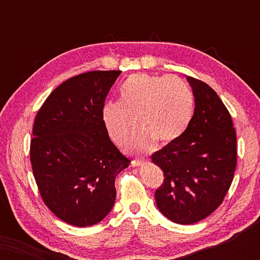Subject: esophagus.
Segmentation results:
<instances>
[{
    "label": "esophagus",
    "instance_id": "esophagus-1",
    "mask_svg": "<svg viewBox=\"0 0 260 260\" xmlns=\"http://www.w3.org/2000/svg\"><path fill=\"white\" fill-rule=\"evenodd\" d=\"M144 162L145 161L143 158H142V159H134V161L131 162V166H133V167H140V166L143 165Z\"/></svg>",
    "mask_w": 260,
    "mask_h": 260
}]
</instances>
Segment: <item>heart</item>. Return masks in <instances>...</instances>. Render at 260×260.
<instances>
[{"label": "heart", "instance_id": "b5f03b06", "mask_svg": "<svg viewBox=\"0 0 260 260\" xmlns=\"http://www.w3.org/2000/svg\"><path fill=\"white\" fill-rule=\"evenodd\" d=\"M193 111V94L180 77L137 73L120 85L118 103L105 104L102 118L118 147L129 143L137 120L142 130L131 149L145 152L157 141L169 143L179 138L189 125Z\"/></svg>", "mask_w": 260, "mask_h": 260}]
</instances>
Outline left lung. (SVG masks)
Segmentation results:
<instances>
[{
	"label": "left lung",
	"mask_w": 260,
	"mask_h": 260,
	"mask_svg": "<svg viewBox=\"0 0 260 260\" xmlns=\"http://www.w3.org/2000/svg\"><path fill=\"white\" fill-rule=\"evenodd\" d=\"M195 109L179 138L151 155L165 173L156 190L159 212L169 220L190 225L221 205L237 166V136L226 106L204 81L187 77Z\"/></svg>",
	"instance_id": "1"
}]
</instances>
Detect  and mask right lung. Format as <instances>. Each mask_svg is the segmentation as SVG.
Segmentation results:
<instances>
[{
    "label": "right lung",
    "instance_id": "obj_1",
    "mask_svg": "<svg viewBox=\"0 0 260 260\" xmlns=\"http://www.w3.org/2000/svg\"><path fill=\"white\" fill-rule=\"evenodd\" d=\"M122 71H91L63 81L33 126L30 162L46 206L62 221L92 226L111 212L116 176L129 167L102 118L105 98Z\"/></svg>",
    "mask_w": 260,
    "mask_h": 260
}]
</instances>
